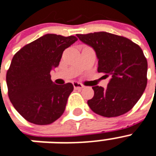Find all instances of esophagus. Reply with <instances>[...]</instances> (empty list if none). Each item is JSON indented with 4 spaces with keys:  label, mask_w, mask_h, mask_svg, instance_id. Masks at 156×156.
Masks as SVG:
<instances>
[{
    "label": "esophagus",
    "mask_w": 156,
    "mask_h": 156,
    "mask_svg": "<svg viewBox=\"0 0 156 156\" xmlns=\"http://www.w3.org/2000/svg\"><path fill=\"white\" fill-rule=\"evenodd\" d=\"M72 84H73V86H74V88L76 89H81L84 88V85L82 84H80V83H79V82L74 81Z\"/></svg>",
    "instance_id": "34e87169"
}]
</instances>
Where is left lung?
I'll use <instances>...</instances> for the list:
<instances>
[{"label":"left lung","instance_id":"left-lung-1","mask_svg":"<svg viewBox=\"0 0 156 156\" xmlns=\"http://www.w3.org/2000/svg\"><path fill=\"white\" fill-rule=\"evenodd\" d=\"M76 36L96 52L98 72L111 76L107 89L93 87L94 96L87 102L90 109L104 117L129 112L147 84V61L141 47L126 37L106 32Z\"/></svg>","mask_w":156,"mask_h":156}]
</instances>
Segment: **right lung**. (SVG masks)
<instances>
[{
    "label": "right lung",
    "instance_id": "right-lung-1",
    "mask_svg": "<svg viewBox=\"0 0 156 156\" xmlns=\"http://www.w3.org/2000/svg\"><path fill=\"white\" fill-rule=\"evenodd\" d=\"M74 36L46 34L26 44L13 57L6 73L8 96L16 111L32 124L45 125L58 119L73 91L72 83L55 84L50 71L59 65Z\"/></svg>",
    "mask_w": 156,
    "mask_h": 156
}]
</instances>
